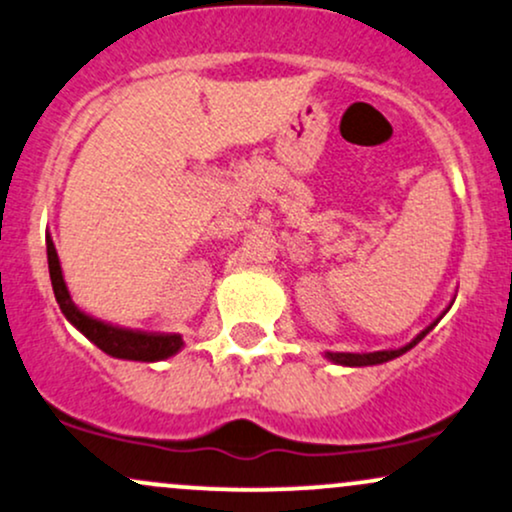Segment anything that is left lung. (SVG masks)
Instances as JSON below:
<instances>
[{"mask_svg":"<svg viewBox=\"0 0 512 512\" xmlns=\"http://www.w3.org/2000/svg\"><path fill=\"white\" fill-rule=\"evenodd\" d=\"M445 313H448V308H445ZM443 313V315H445ZM440 315V317H443ZM438 317V320H440ZM438 320H433L431 325L426 327L424 332H419L416 334L414 339H411L409 344H404V346H399V349H383V351H368V354H351V351H325V358L327 361H332V363H337V366H346V368H361V366H378V363H387V361H392V358H397V356H402V354H407L409 349H414L416 344L421 342V339L426 337L428 332L433 330V327L438 325Z\"/></svg>","mask_w":512,"mask_h":512,"instance_id":"left-lung-1","label":"left lung"}]
</instances>
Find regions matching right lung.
Here are the masks:
<instances>
[{"mask_svg": "<svg viewBox=\"0 0 512 512\" xmlns=\"http://www.w3.org/2000/svg\"><path fill=\"white\" fill-rule=\"evenodd\" d=\"M45 245H48V267H50V281L52 291H55L60 310L69 322L79 330L88 342H93L98 349L105 351L113 358H125V361H144L154 363L163 361V358L175 356L185 346L180 334H161V332H144V330H129V327L110 325V322L98 320V317L86 315L84 310L76 308L72 301V293L67 289L64 281L60 257H57L55 243H52L50 233L45 236Z\"/></svg>", "mask_w": 512, "mask_h": 512, "instance_id": "obj_1", "label": "right lung"}]
</instances>
